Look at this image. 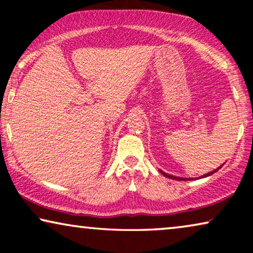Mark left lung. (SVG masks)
<instances>
[{
    "label": "left lung",
    "mask_w": 253,
    "mask_h": 253,
    "mask_svg": "<svg viewBox=\"0 0 253 253\" xmlns=\"http://www.w3.org/2000/svg\"><path fill=\"white\" fill-rule=\"evenodd\" d=\"M221 167H219L217 169H215V170H213V171H211V172H209V174H205L204 176H202V177H207V176H210V175H212V174H214V172L215 171H217L219 170ZM160 172L164 176H166V177H168V178H171V179H177V181H189V178H181V177H176V176H172V175H168V174H166V172H164L162 170H160Z\"/></svg>",
    "instance_id": "left-lung-1"
}]
</instances>
